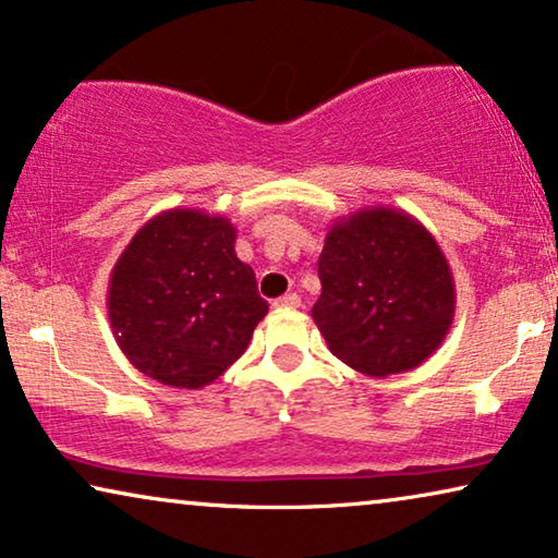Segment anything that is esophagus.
I'll use <instances>...</instances> for the list:
<instances>
[{"label":"esophagus","instance_id":"34e87169","mask_svg":"<svg viewBox=\"0 0 558 558\" xmlns=\"http://www.w3.org/2000/svg\"><path fill=\"white\" fill-rule=\"evenodd\" d=\"M300 304H302L300 294H284V296H279V300H274V307L277 310H296Z\"/></svg>","mask_w":558,"mask_h":558}]
</instances>
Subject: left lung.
I'll return each instance as SVG.
<instances>
[{
	"label": "left lung",
	"mask_w": 558,
	"mask_h": 558,
	"mask_svg": "<svg viewBox=\"0 0 558 558\" xmlns=\"http://www.w3.org/2000/svg\"><path fill=\"white\" fill-rule=\"evenodd\" d=\"M312 317L335 357L373 378L418 368L454 319V279L434 235L409 213L371 205L325 235Z\"/></svg>",
	"instance_id": "left-lung-1"
}]
</instances>
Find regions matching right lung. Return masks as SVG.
I'll use <instances>...</instances> for the list:
<instances>
[{"label": "right lung", "instance_id": "right-lung-1", "mask_svg": "<svg viewBox=\"0 0 558 558\" xmlns=\"http://www.w3.org/2000/svg\"><path fill=\"white\" fill-rule=\"evenodd\" d=\"M106 307L129 363L172 388L223 376L269 312L254 269L235 256L231 220L197 208L165 210L134 233Z\"/></svg>", "mask_w": 558, "mask_h": 558}]
</instances>
